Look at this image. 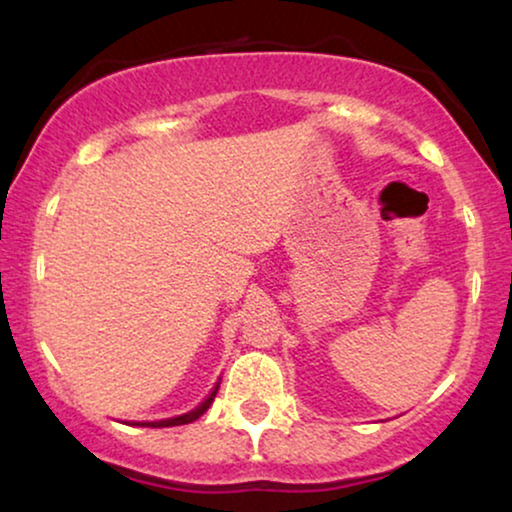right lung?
<instances>
[{
	"instance_id": "right-lung-1",
	"label": "right lung",
	"mask_w": 512,
	"mask_h": 512,
	"mask_svg": "<svg viewBox=\"0 0 512 512\" xmlns=\"http://www.w3.org/2000/svg\"><path fill=\"white\" fill-rule=\"evenodd\" d=\"M216 391H219V384H216L212 394L207 396V401L202 403V405H198V408H195V410L188 412V415H181V417H174V419H163V422H144V424H139V426H153V429H158V426H181V424H191V422H195V419H198L200 415H205L207 408H209V405H212V401H214Z\"/></svg>"
}]
</instances>
